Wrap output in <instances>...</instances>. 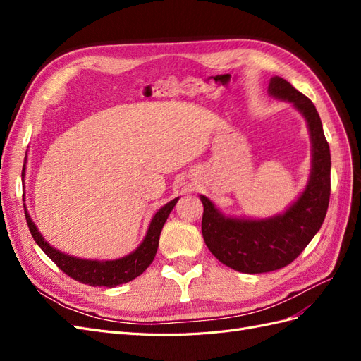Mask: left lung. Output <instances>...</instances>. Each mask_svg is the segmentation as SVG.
<instances>
[{"instance_id":"8db88e82","label":"left lung","mask_w":361,"mask_h":361,"mask_svg":"<svg viewBox=\"0 0 361 361\" xmlns=\"http://www.w3.org/2000/svg\"><path fill=\"white\" fill-rule=\"evenodd\" d=\"M268 93L292 104L307 123L312 169L304 191L285 212L257 220L226 216L206 195H200L204 244L221 264L245 274L276 271L297 259L318 233L330 202V146L313 102L280 76L269 80Z\"/></svg>"}]
</instances>
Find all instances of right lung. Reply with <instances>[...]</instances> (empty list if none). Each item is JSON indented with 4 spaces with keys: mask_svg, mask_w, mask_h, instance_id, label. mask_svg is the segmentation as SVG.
<instances>
[{
    "mask_svg": "<svg viewBox=\"0 0 361 361\" xmlns=\"http://www.w3.org/2000/svg\"><path fill=\"white\" fill-rule=\"evenodd\" d=\"M27 161V157H25ZM23 176H25V164L23 169ZM179 197L173 199L167 204H164L161 209L154 215L149 224L146 236L133 253L123 256L114 260H94V259H81L71 255L63 253L45 241L42 236L36 224L32 223L31 216L27 211V206L24 204L27 224L31 232V236L35 238L36 244L43 250L54 264H56L63 272H66L69 277L76 281H81L84 285L89 286H106V288H116L118 285H123L130 280H134L140 274L147 269V267L154 262L157 255L158 244H159V235L162 231V226L166 224L170 212L173 207L176 206Z\"/></svg>",
    "mask_w": 361,
    "mask_h": 361,
    "instance_id": "obj_1",
    "label": "right lung"
}]
</instances>
